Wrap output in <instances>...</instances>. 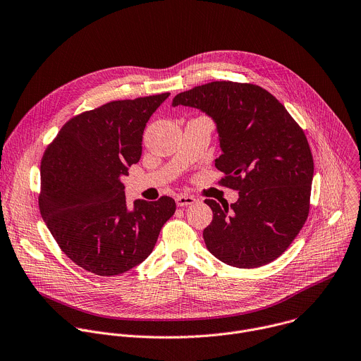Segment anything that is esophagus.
Listing matches in <instances>:
<instances>
[{
  "label": "esophagus",
  "mask_w": 361,
  "mask_h": 361,
  "mask_svg": "<svg viewBox=\"0 0 361 361\" xmlns=\"http://www.w3.org/2000/svg\"><path fill=\"white\" fill-rule=\"evenodd\" d=\"M197 200L191 195H177L176 197V204L177 207H188V205H192Z\"/></svg>",
  "instance_id": "1"
}]
</instances>
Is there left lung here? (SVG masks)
<instances>
[{
	"label": "left lung",
	"instance_id": "obj_1",
	"mask_svg": "<svg viewBox=\"0 0 361 361\" xmlns=\"http://www.w3.org/2000/svg\"><path fill=\"white\" fill-rule=\"evenodd\" d=\"M205 111L216 125L222 154L219 184L239 191L236 202L205 200L212 221L202 236L226 265L258 268L279 258L305 225L313 157L302 128L285 106L254 83L209 82L178 93L173 106Z\"/></svg>",
	"mask_w": 361,
	"mask_h": 361
}]
</instances>
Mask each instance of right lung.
Segmentation results:
<instances>
[{
	"instance_id": "obj_1",
	"label": "right lung",
	"mask_w": 361,
	"mask_h": 361,
	"mask_svg": "<svg viewBox=\"0 0 361 361\" xmlns=\"http://www.w3.org/2000/svg\"><path fill=\"white\" fill-rule=\"evenodd\" d=\"M170 96L113 100L63 125L41 161L39 211L62 252L99 276L125 274L153 251L176 201L128 207L120 177L142 156L146 123Z\"/></svg>"
}]
</instances>
